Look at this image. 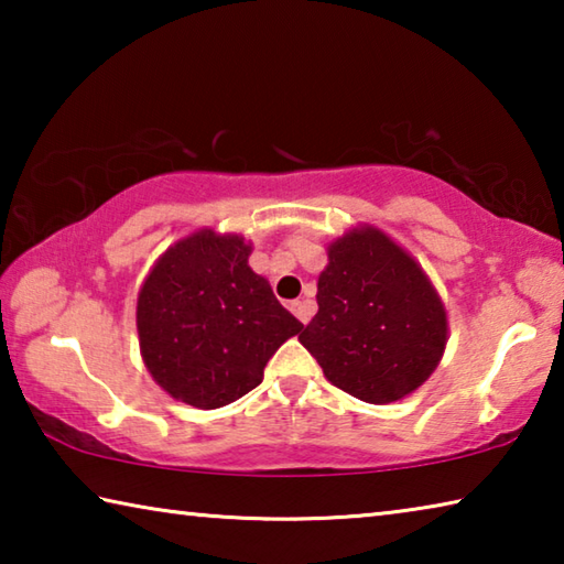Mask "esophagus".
<instances>
[{
	"instance_id": "34e87169",
	"label": "esophagus",
	"mask_w": 564,
	"mask_h": 564,
	"mask_svg": "<svg viewBox=\"0 0 564 564\" xmlns=\"http://www.w3.org/2000/svg\"><path fill=\"white\" fill-rule=\"evenodd\" d=\"M291 311L295 313V318H299L301 323H308L311 316H313V308H311L308 301H293Z\"/></svg>"
}]
</instances>
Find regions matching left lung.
Returning <instances> with one entry per match:
<instances>
[{
    "instance_id": "1",
    "label": "left lung",
    "mask_w": 564,
    "mask_h": 564,
    "mask_svg": "<svg viewBox=\"0 0 564 564\" xmlns=\"http://www.w3.org/2000/svg\"><path fill=\"white\" fill-rule=\"evenodd\" d=\"M318 313L299 340L333 386L386 405L431 378L447 343L441 295L380 228H350L328 246Z\"/></svg>"
}]
</instances>
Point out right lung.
I'll return each instance as SVG.
<instances>
[{
  "label": "right lung",
  "instance_id": "add662e5",
  "mask_svg": "<svg viewBox=\"0 0 564 564\" xmlns=\"http://www.w3.org/2000/svg\"><path fill=\"white\" fill-rule=\"evenodd\" d=\"M251 243L212 228L181 238L149 271L137 301L139 348L171 398L202 410L234 403L303 323L248 265Z\"/></svg>",
  "mask_w": 564,
  "mask_h": 564
}]
</instances>
